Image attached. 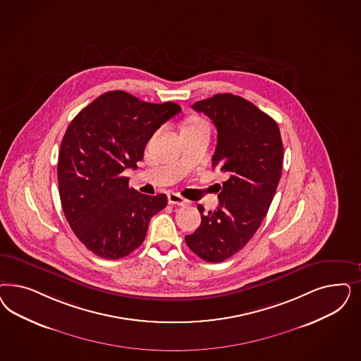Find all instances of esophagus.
I'll return each mask as SVG.
<instances>
[{"label":"esophagus","mask_w":361,"mask_h":361,"mask_svg":"<svg viewBox=\"0 0 361 361\" xmlns=\"http://www.w3.org/2000/svg\"><path fill=\"white\" fill-rule=\"evenodd\" d=\"M167 200H169L170 204H174V206H187L188 204V200L183 198V197H180L176 192H170L167 195Z\"/></svg>","instance_id":"1"}]
</instances>
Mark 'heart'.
<instances>
[{
    "mask_svg": "<svg viewBox=\"0 0 361 361\" xmlns=\"http://www.w3.org/2000/svg\"><path fill=\"white\" fill-rule=\"evenodd\" d=\"M192 122H203V121H200L198 118H192V119H190L187 123H192Z\"/></svg>",
    "mask_w": 361,
    "mask_h": 361,
    "instance_id": "1",
    "label": "heart"
}]
</instances>
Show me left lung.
<instances>
[{"instance_id":"left-lung-1","label":"left lung","mask_w":361,"mask_h":361,"mask_svg":"<svg viewBox=\"0 0 361 361\" xmlns=\"http://www.w3.org/2000/svg\"><path fill=\"white\" fill-rule=\"evenodd\" d=\"M192 109L204 113L218 130L212 167L226 174L219 206L204 214L186 235L188 248L212 263L242 250L264 219L279 185L283 143L278 123L254 104L233 94H215Z\"/></svg>"}]
</instances>
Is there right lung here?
Returning <instances> with one entry per match:
<instances>
[{
  "instance_id": "right-lung-1",
  "label": "right lung",
  "mask_w": 361,
  "mask_h": 361,
  "mask_svg": "<svg viewBox=\"0 0 361 361\" xmlns=\"http://www.w3.org/2000/svg\"><path fill=\"white\" fill-rule=\"evenodd\" d=\"M180 110L174 102L149 104L114 90L70 122L59 149V198L73 233L95 255L113 260L131 254L167 206L164 194H140L122 173L137 169L152 134Z\"/></svg>"
}]
</instances>
